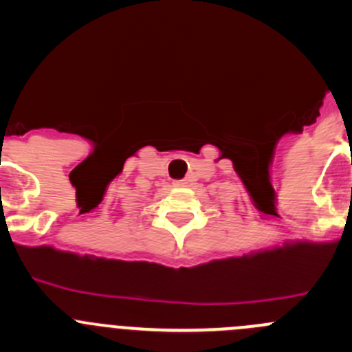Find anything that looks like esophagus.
I'll list each match as a JSON object with an SVG mask.
<instances>
[{
	"mask_svg": "<svg viewBox=\"0 0 352 352\" xmlns=\"http://www.w3.org/2000/svg\"><path fill=\"white\" fill-rule=\"evenodd\" d=\"M187 186H189V180H187V179L175 180V182H173V187H187Z\"/></svg>",
	"mask_w": 352,
	"mask_h": 352,
	"instance_id": "obj_1",
	"label": "esophagus"
}]
</instances>
